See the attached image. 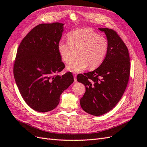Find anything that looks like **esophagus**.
Wrapping results in <instances>:
<instances>
[{
    "instance_id": "34e87169",
    "label": "esophagus",
    "mask_w": 147,
    "mask_h": 147,
    "mask_svg": "<svg viewBox=\"0 0 147 147\" xmlns=\"http://www.w3.org/2000/svg\"><path fill=\"white\" fill-rule=\"evenodd\" d=\"M74 81L77 82V74H74Z\"/></svg>"
}]
</instances>
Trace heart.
Segmentation results:
<instances>
[{
	"label": "heart",
	"instance_id": "obj_1",
	"mask_svg": "<svg viewBox=\"0 0 147 147\" xmlns=\"http://www.w3.org/2000/svg\"><path fill=\"white\" fill-rule=\"evenodd\" d=\"M68 42L60 41L57 49L62 59L69 64L78 54L79 57L67 66L72 72L94 69L102 64L109 50L107 38L91 29H77L67 35Z\"/></svg>",
	"mask_w": 147,
	"mask_h": 147
}]
</instances>
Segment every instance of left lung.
Masks as SVG:
<instances>
[{
  "label": "left lung",
  "instance_id": "left-lung-1",
  "mask_svg": "<svg viewBox=\"0 0 147 147\" xmlns=\"http://www.w3.org/2000/svg\"><path fill=\"white\" fill-rule=\"evenodd\" d=\"M109 43L105 59L92 72L77 76V81L86 87L80 105L84 111L94 116L109 112L121 99L130 74V58L125 43L115 30L99 28Z\"/></svg>",
  "mask_w": 147,
  "mask_h": 147
}]
</instances>
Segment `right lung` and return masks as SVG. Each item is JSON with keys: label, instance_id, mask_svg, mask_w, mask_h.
<instances>
[{"label": "right lung", "instance_id": "right-lung-1", "mask_svg": "<svg viewBox=\"0 0 147 147\" xmlns=\"http://www.w3.org/2000/svg\"><path fill=\"white\" fill-rule=\"evenodd\" d=\"M64 30V24L59 23L38 24L18 48L15 82L26 103L37 112L55 109L61 94L74 81L71 72L57 75L65 67L57 49Z\"/></svg>", "mask_w": 147, "mask_h": 147}]
</instances>
